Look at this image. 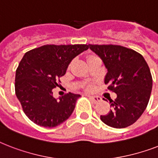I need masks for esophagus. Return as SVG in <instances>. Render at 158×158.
<instances>
[{
    "mask_svg": "<svg viewBox=\"0 0 158 158\" xmlns=\"http://www.w3.org/2000/svg\"><path fill=\"white\" fill-rule=\"evenodd\" d=\"M89 98L94 103H98V102H99L102 100L101 98L98 96H89Z\"/></svg>",
    "mask_w": 158,
    "mask_h": 158,
    "instance_id": "1",
    "label": "esophagus"
}]
</instances>
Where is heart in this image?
<instances>
[{
  "mask_svg": "<svg viewBox=\"0 0 158 158\" xmlns=\"http://www.w3.org/2000/svg\"><path fill=\"white\" fill-rule=\"evenodd\" d=\"M89 89H90V87H89Z\"/></svg>",
  "mask_w": 158,
  "mask_h": 158,
  "instance_id": "obj_1",
  "label": "heart"
}]
</instances>
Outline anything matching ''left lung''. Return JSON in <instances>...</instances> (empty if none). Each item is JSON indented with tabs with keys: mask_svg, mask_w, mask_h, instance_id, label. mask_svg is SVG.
Here are the masks:
<instances>
[{
	"mask_svg": "<svg viewBox=\"0 0 158 158\" xmlns=\"http://www.w3.org/2000/svg\"><path fill=\"white\" fill-rule=\"evenodd\" d=\"M89 48L102 60L107 73L104 82L117 97L110 100L111 110L101 115L110 127L121 129L133 125L149 102L152 74L147 62L137 52L118 45H92Z\"/></svg>",
	"mask_w": 158,
	"mask_h": 158,
	"instance_id": "8db88e82",
	"label": "left lung"
}]
</instances>
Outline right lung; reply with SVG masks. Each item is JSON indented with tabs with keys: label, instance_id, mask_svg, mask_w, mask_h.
I'll use <instances>...</instances> for the list:
<instances>
[{
	"label": "right lung",
	"instance_id": "right-lung-1",
	"mask_svg": "<svg viewBox=\"0 0 158 158\" xmlns=\"http://www.w3.org/2000/svg\"><path fill=\"white\" fill-rule=\"evenodd\" d=\"M89 45H44L26 52L15 74V94L23 112L37 125L56 127L71 115L79 94H69L56 99L52 89L58 86L74 57Z\"/></svg>",
	"mask_w": 158,
	"mask_h": 158
}]
</instances>
